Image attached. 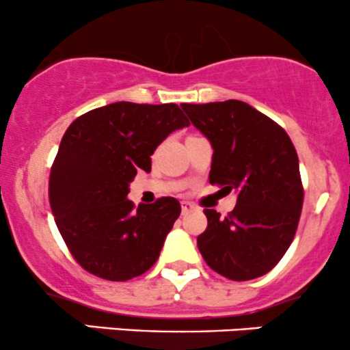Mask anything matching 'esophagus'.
<instances>
[{"label": "esophagus", "instance_id": "34e87169", "mask_svg": "<svg viewBox=\"0 0 350 350\" xmlns=\"http://www.w3.org/2000/svg\"><path fill=\"white\" fill-rule=\"evenodd\" d=\"M180 208H183V214H189V212L196 211L198 207H196L192 202H187V200H184V202H180Z\"/></svg>", "mask_w": 350, "mask_h": 350}]
</instances>
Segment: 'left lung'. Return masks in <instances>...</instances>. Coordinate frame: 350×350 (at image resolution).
<instances>
[{"label": "left lung", "instance_id": "obj_1", "mask_svg": "<svg viewBox=\"0 0 350 350\" xmlns=\"http://www.w3.org/2000/svg\"><path fill=\"white\" fill-rule=\"evenodd\" d=\"M180 107L214 148L211 184L237 191V206L227 217L204 211L200 255L228 280L267 275L290 248L303 208L298 152L290 136L240 100Z\"/></svg>", "mask_w": 350, "mask_h": 350}]
</instances>
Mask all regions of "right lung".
<instances>
[{
	"instance_id": "right-lung-1",
	"label": "right lung",
	"mask_w": 350,
	"mask_h": 350,
	"mask_svg": "<svg viewBox=\"0 0 350 350\" xmlns=\"http://www.w3.org/2000/svg\"><path fill=\"white\" fill-rule=\"evenodd\" d=\"M189 126L176 103L116 102L70 123L51 167L49 202L77 263L108 281L143 275L158 260L180 214L174 198L136 207L130 183L151 171V154L174 130Z\"/></svg>"
}]
</instances>
